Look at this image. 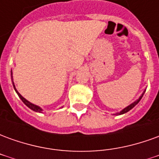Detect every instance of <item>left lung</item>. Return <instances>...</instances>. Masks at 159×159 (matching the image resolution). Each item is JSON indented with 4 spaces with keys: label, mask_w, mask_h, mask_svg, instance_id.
Returning <instances> with one entry per match:
<instances>
[{
    "label": "left lung",
    "mask_w": 159,
    "mask_h": 159,
    "mask_svg": "<svg viewBox=\"0 0 159 159\" xmlns=\"http://www.w3.org/2000/svg\"><path fill=\"white\" fill-rule=\"evenodd\" d=\"M144 93H145V91H144L143 93H142V94L140 95V98H139L138 100H135V101H134V102H133V103H132V104H130L129 106H128V107H125V108H124V109H123V110L121 111L120 112H117V113L115 114V115H121V114H124V113H126V112H128L129 111L131 110V109H132L133 107H135V106H136L137 104L139 103V101H140V100H141V98H142V96H143Z\"/></svg>",
    "instance_id": "8db88e82"
}]
</instances>
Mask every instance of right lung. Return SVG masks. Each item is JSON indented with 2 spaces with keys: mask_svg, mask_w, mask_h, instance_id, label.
<instances>
[{
  "mask_svg": "<svg viewBox=\"0 0 159 159\" xmlns=\"http://www.w3.org/2000/svg\"><path fill=\"white\" fill-rule=\"evenodd\" d=\"M11 77H12V85H13V88H14V89H15L16 93H18V95H19V98H20V99H21V100H22L23 102L25 104L26 106L29 107L30 109H31V110L34 111H36V112H42V108H41V107H38V106H36V105H34V104L30 103V101H28V100H26V99H25V98H24V97H23L22 95H21V94H20V93H19V92H18V90L16 89L15 85H14V83H13V79H12V71H11Z\"/></svg>",
  "mask_w": 159,
  "mask_h": 159,
  "instance_id": "right-lung-1",
  "label": "right lung"
}]
</instances>
